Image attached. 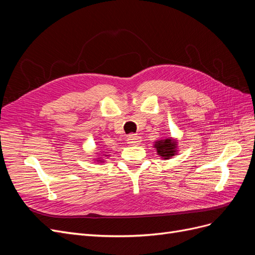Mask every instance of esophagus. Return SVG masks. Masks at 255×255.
<instances>
[{
  "instance_id": "obj_1",
  "label": "esophagus",
  "mask_w": 255,
  "mask_h": 255,
  "mask_svg": "<svg viewBox=\"0 0 255 255\" xmlns=\"http://www.w3.org/2000/svg\"><path fill=\"white\" fill-rule=\"evenodd\" d=\"M141 142V137L137 134H129L127 136V143L130 145H136Z\"/></svg>"
}]
</instances>
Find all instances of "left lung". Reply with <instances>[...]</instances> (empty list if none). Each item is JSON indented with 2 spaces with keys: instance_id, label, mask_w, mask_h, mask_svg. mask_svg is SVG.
<instances>
[{
  "instance_id": "8db88e82",
  "label": "left lung",
  "mask_w": 255,
  "mask_h": 255,
  "mask_svg": "<svg viewBox=\"0 0 255 255\" xmlns=\"http://www.w3.org/2000/svg\"><path fill=\"white\" fill-rule=\"evenodd\" d=\"M154 148L157 149L158 154L164 160L169 159L177 152V143L172 138L160 139L154 143Z\"/></svg>"
}]
</instances>
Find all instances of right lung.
Instances as JSON below:
<instances>
[{"mask_svg": "<svg viewBox=\"0 0 255 255\" xmlns=\"http://www.w3.org/2000/svg\"><path fill=\"white\" fill-rule=\"evenodd\" d=\"M106 155H107V154H106Z\"/></svg>", "mask_w": 255, "mask_h": 255, "instance_id": "1", "label": "right lung"}]
</instances>
